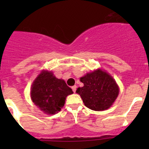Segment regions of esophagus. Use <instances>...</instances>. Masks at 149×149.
Segmentation results:
<instances>
[{"label": "esophagus", "instance_id": "obj_1", "mask_svg": "<svg viewBox=\"0 0 149 149\" xmlns=\"http://www.w3.org/2000/svg\"><path fill=\"white\" fill-rule=\"evenodd\" d=\"M72 89H73V92H76V86H72Z\"/></svg>", "mask_w": 149, "mask_h": 149}]
</instances>
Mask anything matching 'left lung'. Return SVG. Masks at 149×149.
Wrapping results in <instances>:
<instances>
[{
  "mask_svg": "<svg viewBox=\"0 0 149 149\" xmlns=\"http://www.w3.org/2000/svg\"><path fill=\"white\" fill-rule=\"evenodd\" d=\"M84 84L76 93L81 97L86 107L94 111L107 109L119 94V87L113 78L101 69H97L80 79Z\"/></svg>",
  "mask_w": 149,
  "mask_h": 149,
  "instance_id": "1",
  "label": "left lung"
}]
</instances>
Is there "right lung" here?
Returning <instances> with one entry per match:
<instances>
[{
  "label": "right lung",
  "mask_w": 149,
  "mask_h": 149,
  "mask_svg": "<svg viewBox=\"0 0 149 149\" xmlns=\"http://www.w3.org/2000/svg\"><path fill=\"white\" fill-rule=\"evenodd\" d=\"M73 93L65 81L57 79L52 72L42 70L33 82L31 98L45 113L53 115L61 111L67 96Z\"/></svg>",
  "instance_id": "add662e5"
}]
</instances>
